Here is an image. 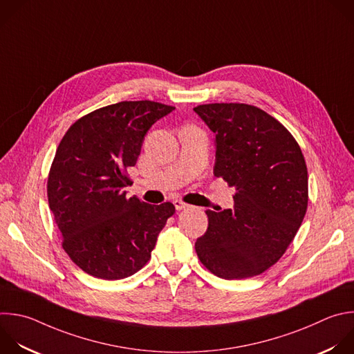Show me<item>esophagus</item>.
<instances>
[{
    "label": "esophagus",
    "instance_id": "obj_1",
    "mask_svg": "<svg viewBox=\"0 0 354 354\" xmlns=\"http://www.w3.org/2000/svg\"><path fill=\"white\" fill-rule=\"evenodd\" d=\"M174 205H175V208H176L178 211H180V209H183V208L187 207V204H186L185 201H182V200H174Z\"/></svg>",
    "mask_w": 354,
    "mask_h": 354
}]
</instances>
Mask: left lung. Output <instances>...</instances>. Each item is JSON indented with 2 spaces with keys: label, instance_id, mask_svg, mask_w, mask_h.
I'll use <instances>...</instances> for the list:
<instances>
[{
  "label": "left lung",
  "instance_id": "left-lung-1",
  "mask_svg": "<svg viewBox=\"0 0 354 354\" xmlns=\"http://www.w3.org/2000/svg\"><path fill=\"white\" fill-rule=\"evenodd\" d=\"M215 133L214 175L233 186V209H207L196 241L201 264L223 279L263 274L286 252L308 203L304 156L292 133L259 106L241 102L193 108Z\"/></svg>",
  "mask_w": 354,
  "mask_h": 354
}]
</instances>
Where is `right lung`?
<instances>
[{
  "instance_id": "add662e5",
  "label": "right lung",
  "mask_w": 354,
  "mask_h": 354,
  "mask_svg": "<svg viewBox=\"0 0 354 354\" xmlns=\"http://www.w3.org/2000/svg\"><path fill=\"white\" fill-rule=\"evenodd\" d=\"M175 106L121 101L98 108L71 125L53 160L47 196L62 234V249L86 274L124 279L151 259L158 233L175 214L127 197L146 133Z\"/></svg>"
}]
</instances>
